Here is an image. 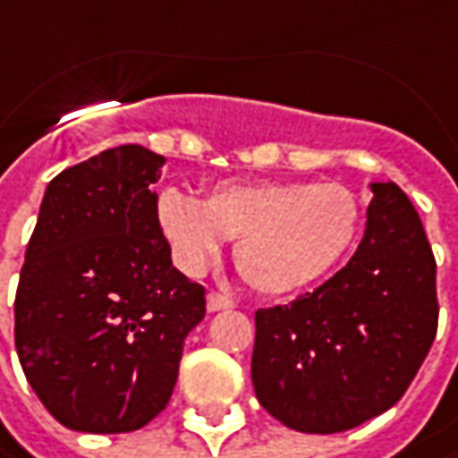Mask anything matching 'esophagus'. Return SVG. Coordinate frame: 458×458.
<instances>
[{
    "label": "esophagus",
    "mask_w": 458,
    "mask_h": 458,
    "mask_svg": "<svg viewBox=\"0 0 458 458\" xmlns=\"http://www.w3.org/2000/svg\"><path fill=\"white\" fill-rule=\"evenodd\" d=\"M235 308V302L225 297V294H220V292H209L208 294V312H220V310H230Z\"/></svg>",
    "instance_id": "obj_1"
}]
</instances>
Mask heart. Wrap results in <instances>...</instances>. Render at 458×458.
<instances>
[{
  "instance_id": "heart-1",
  "label": "heart",
  "mask_w": 458,
  "mask_h": 458,
  "mask_svg": "<svg viewBox=\"0 0 458 458\" xmlns=\"http://www.w3.org/2000/svg\"><path fill=\"white\" fill-rule=\"evenodd\" d=\"M156 215L179 267L205 268L230 238L241 274L274 297L323 282L361 230V205L338 182H220L199 202L166 190Z\"/></svg>"
}]
</instances>
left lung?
Returning a JSON list of instances; mask_svg holds the SVG:
<instances>
[{
  "label": "left lung",
  "mask_w": 458,
  "mask_h": 458,
  "mask_svg": "<svg viewBox=\"0 0 458 458\" xmlns=\"http://www.w3.org/2000/svg\"><path fill=\"white\" fill-rule=\"evenodd\" d=\"M367 230L346 267L292 305L256 312L250 379L292 430L341 433L389 410L438 328L436 259L408 194L371 182Z\"/></svg>",
  "instance_id": "obj_1"
}]
</instances>
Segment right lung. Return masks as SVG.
<instances>
[{
  "mask_svg": "<svg viewBox=\"0 0 458 458\" xmlns=\"http://www.w3.org/2000/svg\"><path fill=\"white\" fill-rule=\"evenodd\" d=\"M164 156L117 146L61 171L40 202L14 300V346L71 430L128 433L166 408L205 289L158 225Z\"/></svg>",
  "mask_w": 458,
  "mask_h": 458,
  "instance_id": "obj_1",
  "label": "right lung"
}]
</instances>
